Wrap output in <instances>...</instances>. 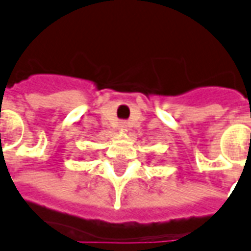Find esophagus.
Listing matches in <instances>:
<instances>
[{
	"mask_svg": "<svg viewBox=\"0 0 251 251\" xmlns=\"http://www.w3.org/2000/svg\"><path fill=\"white\" fill-rule=\"evenodd\" d=\"M120 127H126V123H124V122H122V123H120Z\"/></svg>",
	"mask_w": 251,
	"mask_h": 251,
	"instance_id": "1",
	"label": "esophagus"
}]
</instances>
